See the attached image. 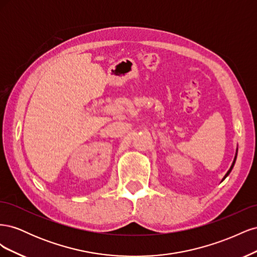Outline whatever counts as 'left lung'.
Returning a JSON list of instances; mask_svg holds the SVG:
<instances>
[{
    "mask_svg": "<svg viewBox=\"0 0 257 257\" xmlns=\"http://www.w3.org/2000/svg\"><path fill=\"white\" fill-rule=\"evenodd\" d=\"M237 152H238V149H237V151H236V155H235V159H234V161H232V164H231L230 168L228 169V172L226 173V175H225V176H224V178H223V180H224V179H225V178H226V177H227V176H228V175L230 174V172H231V169H232V167H234V165H235V162H236V159H237ZM223 180H222V181H223Z\"/></svg>",
    "mask_w": 257,
    "mask_h": 257,
    "instance_id": "left-lung-1",
    "label": "left lung"
}]
</instances>
